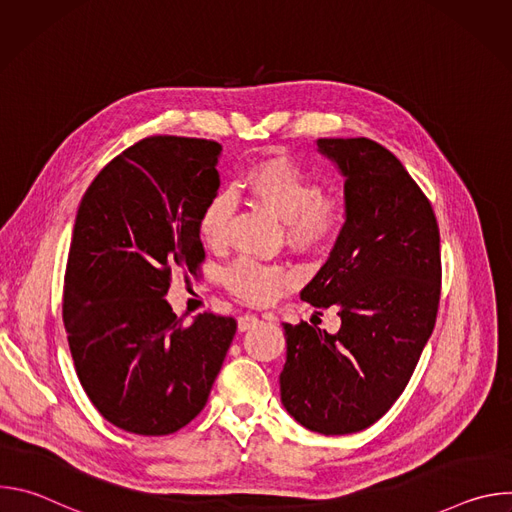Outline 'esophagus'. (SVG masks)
<instances>
[{"label":"esophagus","mask_w":512,"mask_h":512,"mask_svg":"<svg viewBox=\"0 0 512 512\" xmlns=\"http://www.w3.org/2000/svg\"><path fill=\"white\" fill-rule=\"evenodd\" d=\"M261 320H259V316H255V314H243L239 320H237V328H239V332H247L249 328H253V326H257Z\"/></svg>","instance_id":"esophagus-1"}]
</instances>
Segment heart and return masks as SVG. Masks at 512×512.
Listing matches in <instances>:
<instances>
[{
  "label": "heart",
  "instance_id": "heart-1",
  "mask_svg": "<svg viewBox=\"0 0 512 512\" xmlns=\"http://www.w3.org/2000/svg\"><path fill=\"white\" fill-rule=\"evenodd\" d=\"M243 186L249 200L283 223L285 239L298 249H320L338 237L346 223V202L342 196H324L320 182L304 172L287 156H267L255 162ZM235 204L229 194H216L200 214V237L212 247L227 245V231ZM294 283L291 273L255 263L235 261L225 273V285L247 304L265 306L277 300Z\"/></svg>",
  "mask_w": 512,
  "mask_h": 512
}]
</instances>
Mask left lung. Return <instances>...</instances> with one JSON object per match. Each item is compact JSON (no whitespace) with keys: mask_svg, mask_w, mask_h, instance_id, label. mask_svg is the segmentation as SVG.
<instances>
[{"mask_svg":"<svg viewBox=\"0 0 512 512\" xmlns=\"http://www.w3.org/2000/svg\"><path fill=\"white\" fill-rule=\"evenodd\" d=\"M344 180L346 223L302 289L314 308H338L330 334L281 324V405L324 435L367 429L407 387L440 302V231L403 164L367 137L316 139Z\"/></svg>","mask_w":512,"mask_h":512,"instance_id":"obj_1","label":"left lung"}]
</instances>
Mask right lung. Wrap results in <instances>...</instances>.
<instances>
[{
    "mask_svg": "<svg viewBox=\"0 0 512 512\" xmlns=\"http://www.w3.org/2000/svg\"><path fill=\"white\" fill-rule=\"evenodd\" d=\"M223 145L158 135L109 162L72 229L62 320L97 411L137 435H168L206 405L237 332L198 314L182 326L164 300L174 269L204 259L200 214L216 196Z\"/></svg>",
    "mask_w": 512,
    "mask_h": 512,
    "instance_id": "1",
    "label": "right lung"
}]
</instances>
